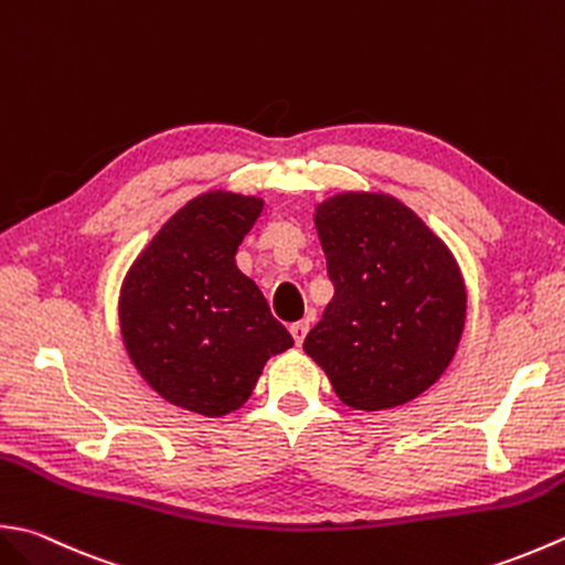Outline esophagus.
<instances>
[{
    "instance_id": "34e87169",
    "label": "esophagus",
    "mask_w": 565,
    "mask_h": 565,
    "mask_svg": "<svg viewBox=\"0 0 565 565\" xmlns=\"http://www.w3.org/2000/svg\"><path fill=\"white\" fill-rule=\"evenodd\" d=\"M308 328H311V326H308V320H298V323H294L289 330H291V335H294V342H296V345H301V342H303V338L308 335Z\"/></svg>"
}]
</instances>
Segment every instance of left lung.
<instances>
[{"label": "left lung", "mask_w": 565, "mask_h": 565, "mask_svg": "<svg viewBox=\"0 0 565 565\" xmlns=\"http://www.w3.org/2000/svg\"><path fill=\"white\" fill-rule=\"evenodd\" d=\"M335 286L303 350L358 412L404 406L456 355L468 294L456 257L390 193L345 191L316 205Z\"/></svg>", "instance_id": "left-lung-1"}]
</instances>
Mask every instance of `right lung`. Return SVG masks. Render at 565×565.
<instances>
[{"mask_svg": "<svg viewBox=\"0 0 565 565\" xmlns=\"http://www.w3.org/2000/svg\"><path fill=\"white\" fill-rule=\"evenodd\" d=\"M262 207L257 195H195L166 220L121 281L127 355L153 392L185 412H235L267 360L294 345L235 264Z\"/></svg>", "mask_w": 565, "mask_h": 565, "instance_id": "add662e5", "label": "right lung"}]
</instances>
